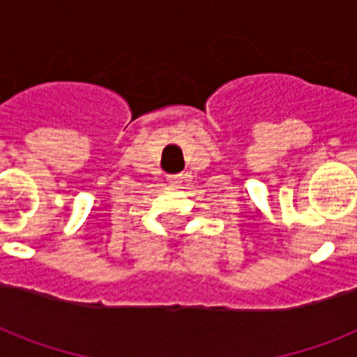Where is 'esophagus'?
I'll return each instance as SVG.
<instances>
[{"instance_id":"34e87169","label":"esophagus","mask_w":357,"mask_h":357,"mask_svg":"<svg viewBox=\"0 0 357 357\" xmlns=\"http://www.w3.org/2000/svg\"><path fill=\"white\" fill-rule=\"evenodd\" d=\"M187 179H189V174H178V176H170V178H168V181H170L172 185H181V183H185Z\"/></svg>"}]
</instances>
